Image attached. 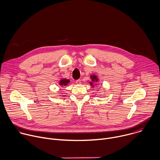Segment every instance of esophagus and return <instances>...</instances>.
I'll list each match as a JSON object with an SVG mask.
<instances>
[{"label": "esophagus", "instance_id": "obj_1", "mask_svg": "<svg viewBox=\"0 0 160 160\" xmlns=\"http://www.w3.org/2000/svg\"><path fill=\"white\" fill-rule=\"evenodd\" d=\"M76 84H80L81 83V80L80 79H78V80H76Z\"/></svg>", "mask_w": 160, "mask_h": 160}]
</instances>
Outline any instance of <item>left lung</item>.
<instances>
[{
    "label": "left lung",
    "mask_w": 160,
    "mask_h": 160,
    "mask_svg": "<svg viewBox=\"0 0 160 160\" xmlns=\"http://www.w3.org/2000/svg\"><path fill=\"white\" fill-rule=\"evenodd\" d=\"M90 78H91V81L89 82V84H91V86H92L94 87V84H95L96 85L97 84L95 83V82H97L98 81V78L97 77V76H95V75H91V76H90Z\"/></svg>",
    "instance_id": "left-lung-1"
}]
</instances>
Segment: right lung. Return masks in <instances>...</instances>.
<instances>
[{"mask_svg":"<svg viewBox=\"0 0 160 160\" xmlns=\"http://www.w3.org/2000/svg\"><path fill=\"white\" fill-rule=\"evenodd\" d=\"M70 82L69 79H62L59 82V84L60 86H66L69 84V82Z\"/></svg>","mask_w":160,"mask_h":160,"instance_id":"add662e5","label":"right lung"}]
</instances>
